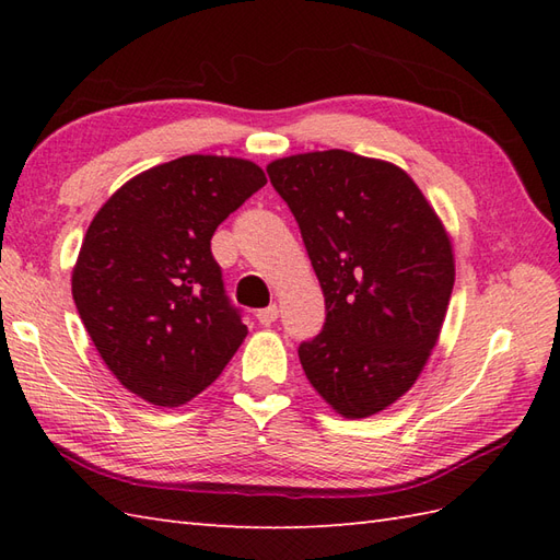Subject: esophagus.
I'll use <instances>...</instances> for the list:
<instances>
[{
	"instance_id": "1",
	"label": "esophagus",
	"mask_w": 560,
	"mask_h": 560,
	"mask_svg": "<svg viewBox=\"0 0 560 560\" xmlns=\"http://www.w3.org/2000/svg\"><path fill=\"white\" fill-rule=\"evenodd\" d=\"M277 317H279V307L277 305H269V307H265V311L257 313V323L269 327V325L277 323Z\"/></svg>"
}]
</instances>
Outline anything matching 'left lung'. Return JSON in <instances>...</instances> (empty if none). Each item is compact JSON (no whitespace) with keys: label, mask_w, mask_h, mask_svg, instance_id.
<instances>
[{"label":"left lung","mask_w":560,"mask_h":560,"mask_svg":"<svg viewBox=\"0 0 560 560\" xmlns=\"http://www.w3.org/2000/svg\"><path fill=\"white\" fill-rule=\"evenodd\" d=\"M325 293V327L299 355L343 419L395 404L431 359L455 287L445 223L407 171L329 149L267 165Z\"/></svg>","instance_id":"1"}]
</instances>
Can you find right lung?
<instances>
[{
	"mask_svg": "<svg viewBox=\"0 0 560 560\" xmlns=\"http://www.w3.org/2000/svg\"><path fill=\"white\" fill-rule=\"evenodd\" d=\"M265 185L253 161L192 153L135 175L93 217L71 295L103 363L132 395L183 407L247 337L211 235Z\"/></svg>",
	"mask_w": 560,
	"mask_h": 560,
	"instance_id": "add662e5",
	"label": "right lung"
}]
</instances>
